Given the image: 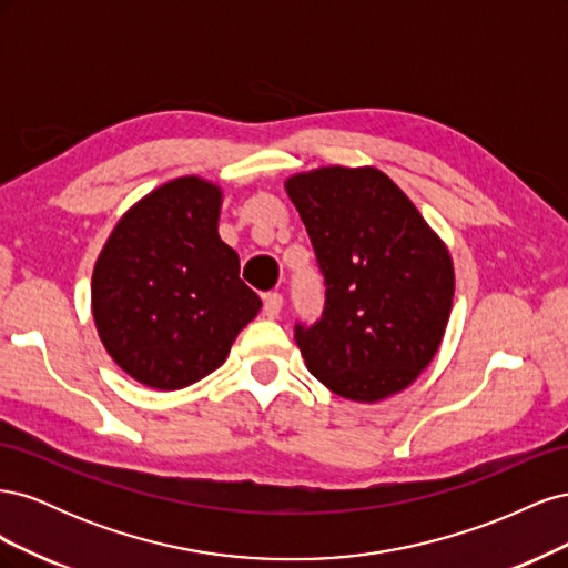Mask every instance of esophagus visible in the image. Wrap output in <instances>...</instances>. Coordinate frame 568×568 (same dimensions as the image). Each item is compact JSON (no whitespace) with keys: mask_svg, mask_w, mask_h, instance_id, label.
Masks as SVG:
<instances>
[{"mask_svg":"<svg viewBox=\"0 0 568 568\" xmlns=\"http://www.w3.org/2000/svg\"><path fill=\"white\" fill-rule=\"evenodd\" d=\"M282 303H284V298H282L280 291H270V294L263 301V315L274 320V317L282 313Z\"/></svg>","mask_w":568,"mask_h":568,"instance_id":"34e87169","label":"esophagus"}]
</instances>
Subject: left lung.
<instances>
[{
	"label": "left lung",
	"instance_id": "8db88e82",
	"mask_svg": "<svg viewBox=\"0 0 568 568\" xmlns=\"http://www.w3.org/2000/svg\"><path fill=\"white\" fill-rule=\"evenodd\" d=\"M324 277V311L296 322L313 376L374 403L407 388L436 355L450 317V253L376 168H320L286 182Z\"/></svg>",
	"mask_w": 568,
	"mask_h": 568
}]
</instances>
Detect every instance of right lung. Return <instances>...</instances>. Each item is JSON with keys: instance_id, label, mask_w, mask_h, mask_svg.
Wrapping results in <instances>:
<instances>
[{"instance_id": "add662e5", "label": "right lung", "mask_w": 568, "mask_h": 568, "mask_svg": "<svg viewBox=\"0 0 568 568\" xmlns=\"http://www.w3.org/2000/svg\"><path fill=\"white\" fill-rule=\"evenodd\" d=\"M220 189L199 178L159 186L118 222L92 274V313L132 379L184 388L217 369L261 311L217 234Z\"/></svg>"}]
</instances>
